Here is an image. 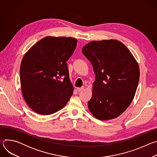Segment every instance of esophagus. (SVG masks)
I'll list each match as a JSON object with an SVG mask.
<instances>
[{"label": "esophagus", "instance_id": "1", "mask_svg": "<svg viewBox=\"0 0 157 157\" xmlns=\"http://www.w3.org/2000/svg\"><path fill=\"white\" fill-rule=\"evenodd\" d=\"M84 89V86H82V87H78L77 88V90L78 91V92H81V91H82L83 89Z\"/></svg>", "mask_w": 157, "mask_h": 157}]
</instances>
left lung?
I'll return each instance as SVG.
<instances>
[{
	"mask_svg": "<svg viewBox=\"0 0 157 157\" xmlns=\"http://www.w3.org/2000/svg\"><path fill=\"white\" fill-rule=\"evenodd\" d=\"M82 52L96 74L92 97L87 103L89 111L101 121L119 117L135 96L140 78L137 61L116 40L91 41Z\"/></svg>",
	"mask_w": 157,
	"mask_h": 157,
	"instance_id": "8db88e82",
	"label": "left lung"
}]
</instances>
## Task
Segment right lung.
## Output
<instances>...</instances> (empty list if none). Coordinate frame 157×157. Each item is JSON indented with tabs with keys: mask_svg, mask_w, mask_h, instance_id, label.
<instances>
[{
	"mask_svg": "<svg viewBox=\"0 0 157 157\" xmlns=\"http://www.w3.org/2000/svg\"><path fill=\"white\" fill-rule=\"evenodd\" d=\"M77 41L72 37L48 36L33 44L24 56L20 68L21 93L35 113L54 114L71 97L74 87L66 61Z\"/></svg>",
	"mask_w": 157,
	"mask_h": 157,
	"instance_id": "add662e5",
	"label": "right lung"
}]
</instances>
